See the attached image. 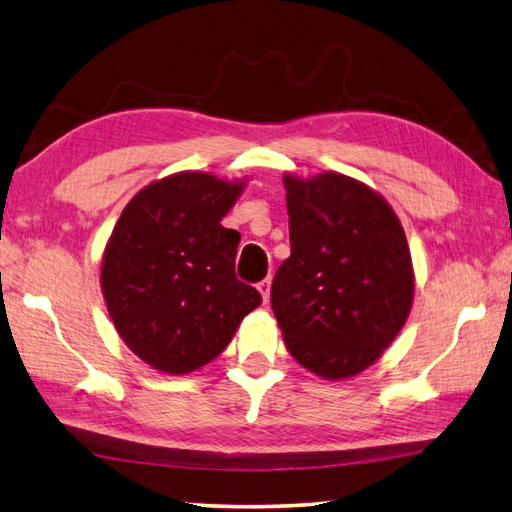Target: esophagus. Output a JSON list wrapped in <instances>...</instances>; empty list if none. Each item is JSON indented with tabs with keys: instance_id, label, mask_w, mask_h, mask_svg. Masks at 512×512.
Here are the masks:
<instances>
[{
	"instance_id": "obj_1",
	"label": "esophagus",
	"mask_w": 512,
	"mask_h": 512,
	"mask_svg": "<svg viewBox=\"0 0 512 512\" xmlns=\"http://www.w3.org/2000/svg\"><path fill=\"white\" fill-rule=\"evenodd\" d=\"M269 289H272V278H265V281L258 283V292L263 296V301H269Z\"/></svg>"
}]
</instances>
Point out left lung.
Returning a JSON list of instances; mask_svg holds the SVG:
<instances>
[{
	"label": "left lung",
	"instance_id": "left-lung-1",
	"mask_svg": "<svg viewBox=\"0 0 512 512\" xmlns=\"http://www.w3.org/2000/svg\"><path fill=\"white\" fill-rule=\"evenodd\" d=\"M292 254L272 283L287 350L323 379L372 365L408 321L414 274L397 214L363 182L285 176Z\"/></svg>",
	"mask_w": 512,
	"mask_h": 512
}]
</instances>
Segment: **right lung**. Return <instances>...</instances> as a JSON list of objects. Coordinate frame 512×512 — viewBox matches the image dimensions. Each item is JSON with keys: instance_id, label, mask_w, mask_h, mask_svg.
<instances>
[{"instance_id": "right-lung-1", "label": "right lung", "mask_w": 512, "mask_h": 512, "mask_svg": "<svg viewBox=\"0 0 512 512\" xmlns=\"http://www.w3.org/2000/svg\"><path fill=\"white\" fill-rule=\"evenodd\" d=\"M240 191L243 182L211 173H173L144 187L115 223L102 294L122 341L151 368L198 370L263 301L236 278L240 234L220 225Z\"/></svg>"}]
</instances>
